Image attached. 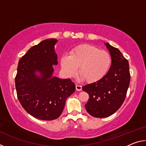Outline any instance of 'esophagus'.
Listing matches in <instances>:
<instances>
[{
	"instance_id": "1",
	"label": "esophagus",
	"mask_w": 146,
	"mask_h": 146,
	"mask_svg": "<svg viewBox=\"0 0 146 146\" xmlns=\"http://www.w3.org/2000/svg\"><path fill=\"white\" fill-rule=\"evenodd\" d=\"M76 90L78 91H80L82 90V86L78 85V84H76Z\"/></svg>"
}]
</instances>
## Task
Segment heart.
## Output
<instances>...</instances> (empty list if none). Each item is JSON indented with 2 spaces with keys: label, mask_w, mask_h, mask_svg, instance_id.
I'll use <instances>...</instances> for the list:
<instances>
[{
  "label": "heart",
  "mask_w": 146,
  "mask_h": 146,
  "mask_svg": "<svg viewBox=\"0 0 146 146\" xmlns=\"http://www.w3.org/2000/svg\"><path fill=\"white\" fill-rule=\"evenodd\" d=\"M111 63L110 54L90 44L74 48L70 55L61 57L62 68L66 76L71 77L77 73L84 80L93 82L100 80L107 73Z\"/></svg>",
  "instance_id": "obj_1"
}]
</instances>
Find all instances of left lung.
<instances>
[{
	"mask_svg": "<svg viewBox=\"0 0 146 146\" xmlns=\"http://www.w3.org/2000/svg\"><path fill=\"white\" fill-rule=\"evenodd\" d=\"M105 45L111 58L110 70L100 80L82 87L90 96L86 110L97 118L108 117L117 111L125 100L130 82L128 61L119 49L109 43Z\"/></svg>",
	"mask_w": 146,
	"mask_h": 146,
	"instance_id": "obj_1",
	"label": "left lung"
}]
</instances>
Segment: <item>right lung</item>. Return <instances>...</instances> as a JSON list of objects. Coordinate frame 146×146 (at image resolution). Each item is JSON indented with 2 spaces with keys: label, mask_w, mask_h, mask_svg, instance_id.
Here are the masks:
<instances>
[{
  "label": "right lung",
  "mask_w": 146,
  "mask_h": 146,
  "mask_svg": "<svg viewBox=\"0 0 146 146\" xmlns=\"http://www.w3.org/2000/svg\"><path fill=\"white\" fill-rule=\"evenodd\" d=\"M57 40L49 38L32 47L19 61L15 77L17 97L23 108L43 120L58 118L68 97L75 91L70 78L53 76L57 65L54 50Z\"/></svg>",
  "instance_id": "1"
}]
</instances>
